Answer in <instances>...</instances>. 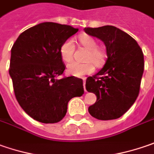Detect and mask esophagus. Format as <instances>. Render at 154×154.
Listing matches in <instances>:
<instances>
[{
    "label": "esophagus",
    "mask_w": 154,
    "mask_h": 154,
    "mask_svg": "<svg viewBox=\"0 0 154 154\" xmlns=\"http://www.w3.org/2000/svg\"><path fill=\"white\" fill-rule=\"evenodd\" d=\"M84 90L86 91V90H85V80L84 79Z\"/></svg>",
    "instance_id": "34e87169"
}]
</instances>
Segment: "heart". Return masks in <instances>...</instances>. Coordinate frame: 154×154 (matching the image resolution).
<instances>
[{
  "mask_svg": "<svg viewBox=\"0 0 154 154\" xmlns=\"http://www.w3.org/2000/svg\"><path fill=\"white\" fill-rule=\"evenodd\" d=\"M80 45L88 50V53L84 60L86 63H77L72 62L67 65V72L71 76L81 77L85 75L90 74L94 71V64L96 67H102L106 61L107 53L103 48L99 47L97 39L89 35H83L79 38ZM75 50V45L72 40L68 39L64 41L60 46L59 53L60 57L64 62H70L73 57V53Z\"/></svg>",
  "mask_w": 154,
  "mask_h": 154,
  "instance_id": "b5f03b06",
  "label": "heart"
}]
</instances>
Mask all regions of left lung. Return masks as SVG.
<instances>
[{
    "label": "left lung",
    "mask_w": 154,
    "mask_h": 154,
    "mask_svg": "<svg viewBox=\"0 0 154 154\" xmlns=\"http://www.w3.org/2000/svg\"><path fill=\"white\" fill-rule=\"evenodd\" d=\"M84 32L101 39L108 58L103 68L86 80V90L97 96L89 113L98 120L117 119L138 97L144 71V55L136 40L113 26L85 27Z\"/></svg>",
    "instance_id": "left-lung-1"
}]
</instances>
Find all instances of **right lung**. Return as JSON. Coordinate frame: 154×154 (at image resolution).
<instances>
[{"instance_id": "right-lung-1", "label": "right lung", "mask_w": 154, "mask_h": 154, "mask_svg": "<svg viewBox=\"0 0 154 154\" xmlns=\"http://www.w3.org/2000/svg\"><path fill=\"white\" fill-rule=\"evenodd\" d=\"M77 31L67 25L40 23L23 32L11 49L9 75L15 97L23 110L39 122H60L70 99L84 94L81 78H57L65 70L60 46Z\"/></svg>"}]
</instances>
